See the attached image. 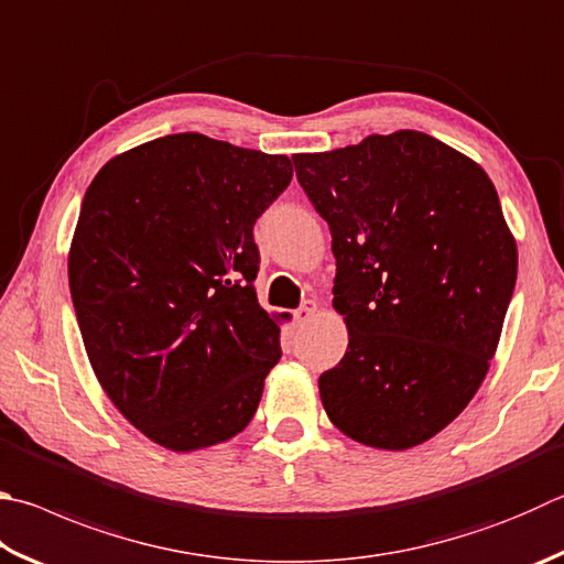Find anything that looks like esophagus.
<instances>
[{"mask_svg":"<svg viewBox=\"0 0 564 564\" xmlns=\"http://www.w3.org/2000/svg\"><path fill=\"white\" fill-rule=\"evenodd\" d=\"M313 315H315V303H313V301H305V303L301 305V308L293 313V317H295V323H299V325H303V323H308Z\"/></svg>","mask_w":564,"mask_h":564,"instance_id":"1","label":"esophagus"}]
</instances>
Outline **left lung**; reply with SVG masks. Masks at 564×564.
<instances>
[{
	"label": "left lung",
	"mask_w": 564,
	"mask_h": 564,
	"mask_svg": "<svg viewBox=\"0 0 564 564\" xmlns=\"http://www.w3.org/2000/svg\"><path fill=\"white\" fill-rule=\"evenodd\" d=\"M333 237L347 352L317 380L330 422L402 452L464 412L494 360L518 275L494 182L416 130L293 155Z\"/></svg>",
	"instance_id": "left-lung-1"
}]
</instances>
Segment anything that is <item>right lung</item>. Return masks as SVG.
<instances>
[{
    "instance_id": "obj_1",
    "label": "right lung",
    "mask_w": 564,
    "mask_h": 564,
    "mask_svg": "<svg viewBox=\"0 0 564 564\" xmlns=\"http://www.w3.org/2000/svg\"><path fill=\"white\" fill-rule=\"evenodd\" d=\"M293 177L285 155L199 132L112 158L86 189L68 285L100 387L172 452L237 436L281 360L256 301L253 224Z\"/></svg>"
}]
</instances>
